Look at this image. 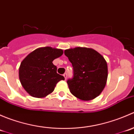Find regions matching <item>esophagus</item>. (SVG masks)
Returning a JSON list of instances; mask_svg holds the SVG:
<instances>
[{
	"instance_id": "obj_1",
	"label": "esophagus",
	"mask_w": 134,
	"mask_h": 134,
	"mask_svg": "<svg viewBox=\"0 0 134 134\" xmlns=\"http://www.w3.org/2000/svg\"><path fill=\"white\" fill-rule=\"evenodd\" d=\"M67 73H65V74H63V76H64V78H65V80H66V79H67Z\"/></svg>"
}]
</instances>
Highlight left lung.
I'll use <instances>...</instances> for the list:
<instances>
[{
  "label": "left lung",
  "mask_w": 134,
  "mask_h": 134,
  "mask_svg": "<svg viewBox=\"0 0 134 134\" xmlns=\"http://www.w3.org/2000/svg\"><path fill=\"white\" fill-rule=\"evenodd\" d=\"M73 67V78L67 80L75 97L87 101L98 97L106 86L108 65L106 59L95 50L76 47L64 51Z\"/></svg>",
  "instance_id": "left-lung-1"
}]
</instances>
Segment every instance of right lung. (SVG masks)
<instances>
[{"instance_id":"obj_1","label":"right lung","mask_w":134,"mask_h":134,"mask_svg":"<svg viewBox=\"0 0 134 134\" xmlns=\"http://www.w3.org/2000/svg\"><path fill=\"white\" fill-rule=\"evenodd\" d=\"M62 49L45 47L38 48L29 54L21 62L19 76L21 85L28 94L43 98L51 94L63 76L57 73L54 59L60 57Z\"/></svg>"}]
</instances>
